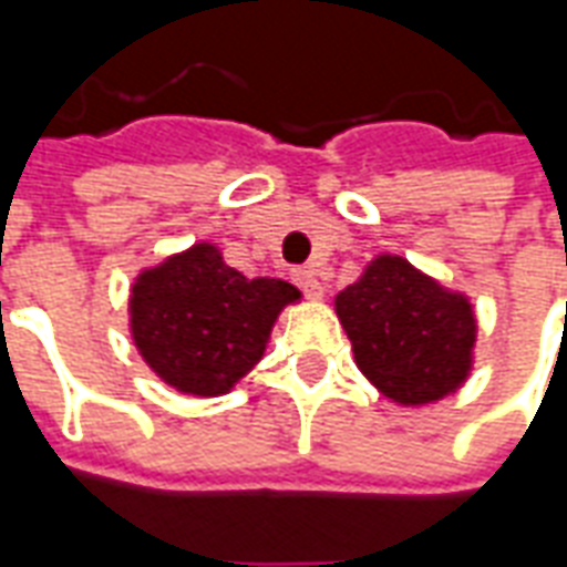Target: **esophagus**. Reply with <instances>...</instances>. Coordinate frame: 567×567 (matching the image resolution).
Here are the masks:
<instances>
[{
	"label": "esophagus",
	"instance_id": "obj_1",
	"mask_svg": "<svg viewBox=\"0 0 567 567\" xmlns=\"http://www.w3.org/2000/svg\"><path fill=\"white\" fill-rule=\"evenodd\" d=\"M295 282L300 285V291L307 297H312V300H321V297H324V288H321V282L316 279V270H309V267L295 270Z\"/></svg>",
	"mask_w": 567,
	"mask_h": 567
}]
</instances>
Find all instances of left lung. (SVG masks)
I'll return each instance as SVG.
<instances>
[{
  "mask_svg": "<svg viewBox=\"0 0 567 567\" xmlns=\"http://www.w3.org/2000/svg\"><path fill=\"white\" fill-rule=\"evenodd\" d=\"M337 316L352 340L358 370L404 406L452 394L471 373L474 307L410 260L380 255L337 295Z\"/></svg>",
  "mask_w": 567,
  "mask_h": 567,
  "instance_id": "left-lung-1",
  "label": "left lung"
}]
</instances>
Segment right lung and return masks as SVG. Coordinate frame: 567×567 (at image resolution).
I'll use <instances>...</instances> for the list:
<instances>
[{"label":"right lung","mask_w":567,"mask_h":567,"mask_svg":"<svg viewBox=\"0 0 567 567\" xmlns=\"http://www.w3.org/2000/svg\"><path fill=\"white\" fill-rule=\"evenodd\" d=\"M300 300L282 279H246L212 243L140 272L130 331L157 377L185 394H227L267 349L272 321Z\"/></svg>","instance_id":"add662e5"}]
</instances>
